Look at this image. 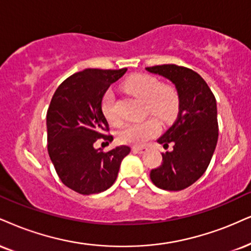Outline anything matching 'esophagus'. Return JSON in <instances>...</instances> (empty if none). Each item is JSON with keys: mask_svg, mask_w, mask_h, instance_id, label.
Wrapping results in <instances>:
<instances>
[{"mask_svg": "<svg viewBox=\"0 0 251 251\" xmlns=\"http://www.w3.org/2000/svg\"><path fill=\"white\" fill-rule=\"evenodd\" d=\"M147 150H148L147 148H144V147H132V151H135V152H137V153H143Z\"/></svg>", "mask_w": 251, "mask_h": 251, "instance_id": "obj_1", "label": "esophagus"}]
</instances>
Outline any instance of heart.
<instances>
[{"label":"heart","instance_id":"b5f03b06","mask_svg":"<svg viewBox=\"0 0 251 251\" xmlns=\"http://www.w3.org/2000/svg\"><path fill=\"white\" fill-rule=\"evenodd\" d=\"M125 88L130 94L147 101L148 110L159 120L166 122L172 120L177 114L179 100L176 89L171 86L160 87V82L153 76L137 74L126 80ZM102 111L111 125H117L120 122V116L115 107V97L111 92H107L102 99ZM159 129V123L153 119L134 122L126 126L120 131L119 138L123 143L140 147L158 134Z\"/></svg>","mask_w":251,"mask_h":251}]
</instances>
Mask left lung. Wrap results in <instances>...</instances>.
<instances>
[{
	"mask_svg": "<svg viewBox=\"0 0 251 251\" xmlns=\"http://www.w3.org/2000/svg\"><path fill=\"white\" fill-rule=\"evenodd\" d=\"M175 85L179 100L177 120L157 140L173 150L162 153L163 162L150 171L151 181L168 191H180L205 173L219 137L216 100L205 80L194 71L177 65L145 67Z\"/></svg>",
	"mask_w": 251,
	"mask_h": 251,
	"instance_id": "left-lung-1",
	"label": "left lung"
}]
</instances>
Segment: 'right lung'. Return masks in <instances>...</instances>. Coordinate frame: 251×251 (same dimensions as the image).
Returning a JSON list of instances; mask_svg holds the SVG:
<instances>
[{"label":"right lung","mask_w":251,"mask_h":251,"mask_svg":"<svg viewBox=\"0 0 251 251\" xmlns=\"http://www.w3.org/2000/svg\"><path fill=\"white\" fill-rule=\"evenodd\" d=\"M126 72V69H86L65 80L52 97L46 114L49 156L63 184L80 194L109 188L121 162L130 152L128 145L108 152L94 148L98 138L107 137L104 131L109 126L102 99Z\"/></svg>","instance_id":"obj_1"}]
</instances>
